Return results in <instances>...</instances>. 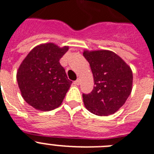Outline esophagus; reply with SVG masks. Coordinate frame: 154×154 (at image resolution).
Here are the masks:
<instances>
[{
    "label": "esophagus",
    "mask_w": 154,
    "mask_h": 154,
    "mask_svg": "<svg viewBox=\"0 0 154 154\" xmlns=\"http://www.w3.org/2000/svg\"><path fill=\"white\" fill-rule=\"evenodd\" d=\"M74 83H75V85H77V86H78V85H79L80 84V79H77V80H76V81H75Z\"/></svg>",
    "instance_id": "esophagus-1"
}]
</instances>
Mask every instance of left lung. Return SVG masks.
<instances>
[{"instance_id":"left-lung-1","label":"left lung","mask_w":154,"mask_h":154,"mask_svg":"<svg viewBox=\"0 0 154 154\" xmlns=\"http://www.w3.org/2000/svg\"><path fill=\"white\" fill-rule=\"evenodd\" d=\"M94 76V86L82 94L86 109L97 116L115 113L124 105L132 91L131 68L114 52L106 49L83 51Z\"/></svg>"}]
</instances>
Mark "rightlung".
<instances>
[{"mask_svg": "<svg viewBox=\"0 0 154 154\" xmlns=\"http://www.w3.org/2000/svg\"><path fill=\"white\" fill-rule=\"evenodd\" d=\"M69 47L42 43L31 49L16 73L23 98L40 111H51L61 105L72 85L60 59Z\"/></svg>", "mask_w": 154, "mask_h": 154, "instance_id": "add662e5", "label": "right lung"}]
</instances>
